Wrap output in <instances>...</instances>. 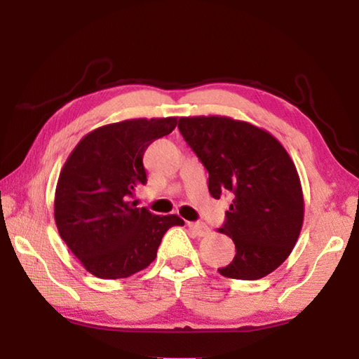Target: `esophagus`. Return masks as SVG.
Segmentation results:
<instances>
[{"label":"esophagus","mask_w":359,"mask_h":359,"mask_svg":"<svg viewBox=\"0 0 359 359\" xmlns=\"http://www.w3.org/2000/svg\"><path fill=\"white\" fill-rule=\"evenodd\" d=\"M188 228H190L194 234L199 236V238H203L209 233V226L203 222H194V223H188Z\"/></svg>","instance_id":"1"}]
</instances>
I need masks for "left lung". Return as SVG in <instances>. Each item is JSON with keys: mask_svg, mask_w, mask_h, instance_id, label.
Segmentation results:
<instances>
[{"mask_svg": "<svg viewBox=\"0 0 359 359\" xmlns=\"http://www.w3.org/2000/svg\"><path fill=\"white\" fill-rule=\"evenodd\" d=\"M182 136L209 172V191L233 194L226 220L236 255L223 277L258 280L276 271L299 238L304 220L301 180L288 151L264 130L220 115L182 117Z\"/></svg>", "mask_w": 359, "mask_h": 359, "instance_id": "obj_1", "label": "left lung"}]
</instances>
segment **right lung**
I'll return each mask as SVG.
<instances>
[{
	"label": "right lung",
	"instance_id": "right-lung-1",
	"mask_svg": "<svg viewBox=\"0 0 359 359\" xmlns=\"http://www.w3.org/2000/svg\"><path fill=\"white\" fill-rule=\"evenodd\" d=\"M175 125L177 117L104 125L83 136L66 160L55 190V223L90 274H136L156 258L166 231L184 226L177 215H155L130 201L147 182L144 151Z\"/></svg>",
	"mask_w": 359,
	"mask_h": 359
}]
</instances>
